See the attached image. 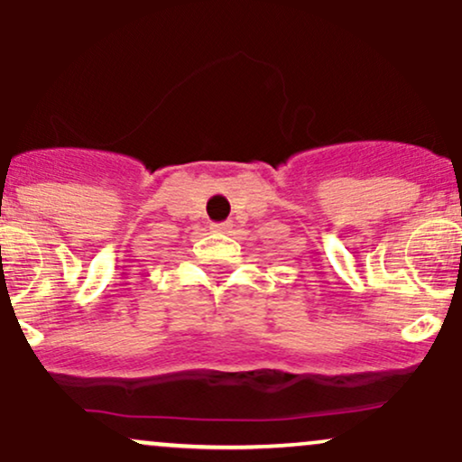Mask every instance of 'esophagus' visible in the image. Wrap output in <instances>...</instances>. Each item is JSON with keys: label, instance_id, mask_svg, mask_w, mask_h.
<instances>
[{"label": "esophagus", "instance_id": "esophagus-1", "mask_svg": "<svg viewBox=\"0 0 462 462\" xmlns=\"http://www.w3.org/2000/svg\"><path fill=\"white\" fill-rule=\"evenodd\" d=\"M232 227H235L232 221H221V224H213L215 232H232Z\"/></svg>", "mask_w": 462, "mask_h": 462}]
</instances>
